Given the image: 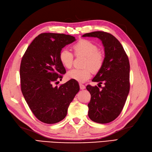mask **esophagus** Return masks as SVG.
<instances>
[{
  "label": "esophagus",
  "instance_id": "34e87169",
  "mask_svg": "<svg viewBox=\"0 0 152 152\" xmlns=\"http://www.w3.org/2000/svg\"><path fill=\"white\" fill-rule=\"evenodd\" d=\"M79 85H80V89H84L86 88V86L83 85V84H82V83H80Z\"/></svg>",
  "mask_w": 152,
  "mask_h": 152
}]
</instances>
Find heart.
<instances>
[{"instance_id": "1", "label": "heart", "mask_w": 152, "mask_h": 152, "mask_svg": "<svg viewBox=\"0 0 152 152\" xmlns=\"http://www.w3.org/2000/svg\"><path fill=\"white\" fill-rule=\"evenodd\" d=\"M74 55L76 56L86 57L83 63V69L70 70L67 72L68 78L78 82H85L91 77L92 70L97 72L102 66L104 56L101 51L99 50L97 45L86 39H80L72 46ZM59 61L66 69H70L72 66L73 54L67 49H63L59 55Z\"/></svg>"}]
</instances>
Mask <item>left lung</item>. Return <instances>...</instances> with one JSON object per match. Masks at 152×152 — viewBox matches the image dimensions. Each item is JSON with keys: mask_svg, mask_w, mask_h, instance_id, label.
Segmentation results:
<instances>
[{"mask_svg": "<svg viewBox=\"0 0 152 152\" xmlns=\"http://www.w3.org/2000/svg\"><path fill=\"white\" fill-rule=\"evenodd\" d=\"M82 37L98 38L104 48V63L92 80L101 86L104 83V87L99 89L96 86L88 85L86 89L91 94L89 118L99 124H107L118 117L127 100L130 89L129 61L122 45L112 34L95 31Z\"/></svg>", "mask_w": 152, "mask_h": 152, "instance_id": "8db88e82", "label": "left lung"}]
</instances>
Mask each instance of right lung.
Listing matches in <instances>:
<instances>
[{
	"label": "right lung",
	"mask_w": 152,
	"mask_h": 152,
	"mask_svg": "<svg viewBox=\"0 0 152 152\" xmlns=\"http://www.w3.org/2000/svg\"><path fill=\"white\" fill-rule=\"evenodd\" d=\"M75 40L68 34L42 33L32 42L22 57L23 95L33 114L45 124L63 120L70 103L80 90L78 83L71 80L59 87L53 86L66 72L59 61L60 51Z\"/></svg>",
	"instance_id": "1"
}]
</instances>
